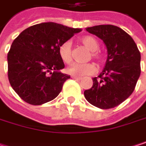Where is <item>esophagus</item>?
<instances>
[{
	"instance_id": "34e87169",
	"label": "esophagus",
	"mask_w": 146,
	"mask_h": 146,
	"mask_svg": "<svg viewBox=\"0 0 146 146\" xmlns=\"http://www.w3.org/2000/svg\"><path fill=\"white\" fill-rule=\"evenodd\" d=\"M72 78H74V79H76V80H81V79H82V78H81V77H78V76H75V75H73V76H72Z\"/></svg>"
}]
</instances>
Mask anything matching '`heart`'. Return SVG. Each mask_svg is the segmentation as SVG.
<instances>
[{
    "label": "heart",
    "mask_w": 146,
    "mask_h": 146,
    "mask_svg": "<svg viewBox=\"0 0 146 146\" xmlns=\"http://www.w3.org/2000/svg\"><path fill=\"white\" fill-rule=\"evenodd\" d=\"M80 42L84 44L87 49L91 51V56L97 62H102L103 56L101 52L98 51L100 47L99 41L93 36H84L80 39ZM58 53L61 59L65 63H69L72 61V48L71 43L69 41L63 42L60 44L58 48ZM67 72L72 75L77 76H84L93 74L96 72V68L94 63H85V64H73L68 68Z\"/></svg>",
    "instance_id": "b5f03b06"
}]
</instances>
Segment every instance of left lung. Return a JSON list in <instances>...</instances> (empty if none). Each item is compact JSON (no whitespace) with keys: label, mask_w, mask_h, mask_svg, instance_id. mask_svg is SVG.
<instances>
[{"label":"left lung","mask_w":146,"mask_h":146,"mask_svg":"<svg viewBox=\"0 0 146 146\" xmlns=\"http://www.w3.org/2000/svg\"><path fill=\"white\" fill-rule=\"evenodd\" d=\"M86 30L102 39L107 49L106 66L93 85L84 92L91 105L101 108H113L133 91L140 75V52L132 37L114 25H97Z\"/></svg>","instance_id":"1"}]
</instances>
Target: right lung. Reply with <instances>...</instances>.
I'll return each mask as SVG.
<instances>
[{
    "label": "right lung",
    "mask_w": 146,
    "mask_h": 146,
    "mask_svg": "<svg viewBox=\"0 0 146 146\" xmlns=\"http://www.w3.org/2000/svg\"><path fill=\"white\" fill-rule=\"evenodd\" d=\"M81 29L42 23L23 30L7 54L8 79L25 102L39 106L54 100L70 75L60 72L65 65L58 48Z\"/></svg>",
    "instance_id": "obj_1"
}]
</instances>
